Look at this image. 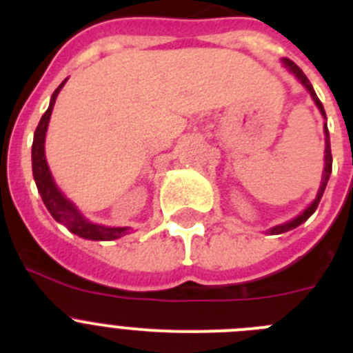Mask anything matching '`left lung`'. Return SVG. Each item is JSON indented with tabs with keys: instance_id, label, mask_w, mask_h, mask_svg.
I'll use <instances>...</instances> for the list:
<instances>
[{
	"instance_id": "8db88e82",
	"label": "left lung",
	"mask_w": 353,
	"mask_h": 353,
	"mask_svg": "<svg viewBox=\"0 0 353 353\" xmlns=\"http://www.w3.org/2000/svg\"><path fill=\"white\" fill-rule=\"evenodd\" d=\"M283 65H285V67L288 68L290 72H292L293 76L297 77V79L301 81L302 84H304V88L307 90V92H310V95L313 97V101H314V104H316V108L320 109V113H322V114H323V118H325V109H323L322 102H320V99H318L316 93H314L313 84H311V83H310V79H307V77H305L304 72H302L301 68L297 67V65L293 63L292 60H288V58H283ZM325 120H327V118H325ZM323 132H325V168H323L322 183H320V189H318L316 198H314L313 203H311L310 207L305 208V210L302 212L301 215H297V217H295V219L288 221V223H285V224H279V226L270 228L269 232H267V233H270V235H279V233L290 232V230H293V228L301 226V224L304 223V221L310 219L311 215L314 214V210H316V208H318V203H320V199H322V196H323V191H325L327 182H329L330 173H332V154H330V138H329V129H327V123H325V127H323Z\"/></svg>"
}]
</instances>
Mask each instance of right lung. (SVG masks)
<instances>
[{
  "instance_id": "right-lung-1",
  "label": "right lung",
  "mask_w": 353,
  "mask_h": 353,
  "mask_svg": "<svg viewBox=\"0 0 353 353\" xmlns=\"http://www.w3.org/2000/svg\"><path fill=\"white\" fill-rule=\"evenodd\" d=\"M65 81L54 90V93H52L48 111L43 113L42 118H40L39 127H37L35 136H33V146H31V166H33V179H35L37 189H39L43 205H46L48 210L51 212L54 221L63 224V226L67 228V230H70L74 235L81 236V239H88V240L120 239V236L127 235L129 228H111V226H102V224L90 223V221L86 219L84 215H81V212L74 207V203H70V201L65 198L63 192L56 187L51 171H49L48 161H46V148H43V145H46V132H48V125H49V120H51V113H52V108H54L56 97H58L60 90L63 88Z\"/></svg>"
}]
</instances>
